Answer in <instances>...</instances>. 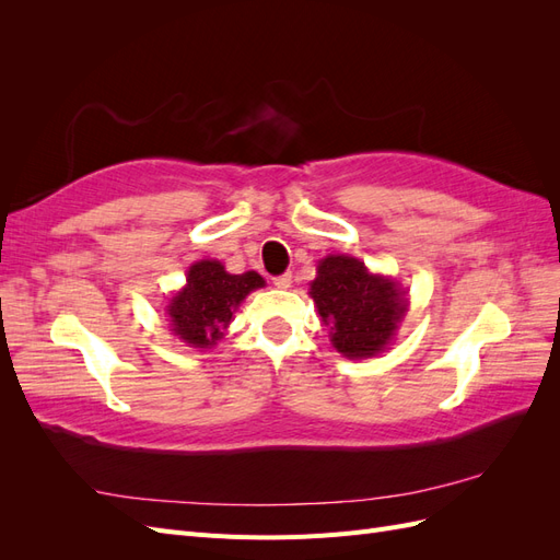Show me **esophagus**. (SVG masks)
<instances>
[{"label": "esophagus", "instance_id": "1", "mask_svg": "<svg viewBox=\"0 0 560 560\" xmlns=\"http://www.w3.org/2000/svg\"><path fill=\"white\" fill-rule=\"evenodd\" d=\"M273 284L278 290H287V287H292V273H282L278 278H273Z\"/></svg>", "mask_w": 560, "mask_h": 560}]
</instances>
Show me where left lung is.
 Listing matches in <instances>:
<instances>
[{"label": "left lung", "mask_w": 560, "mask_h": 560, "mask_svg": "<svg viewBox=\"0 0 560 560\" xmlns=\"http://www.w3.org/2000/svg\"><path fill=\"white\" fill-rule=\"evenodd\" d=\"M308 294L329 327L334 348L350 360L383 352L409 311L397 280L371 273L348 254H329L317 264Z\"/></svg>", "instance_id": "8db88e82"}]
</instances>
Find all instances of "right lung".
Instances as JSON below:
<instances>
[{"label":"right lung","mask_w":560,"mask_h":560,"mask_svg":"<svg viewBox=\"0 0 560 560\" xmlns=\"http://www.w3.org/2000/svg\"><path fill=\"white\" fill-rule=\"evenodd\" d=\"M264 284L254 270L233 276L217 259L196 261L186 273V284L165 306L171 331L191 348H212L224 336L243 299Z\"/></svg>","instance_id":"add662e5"}]
</instances>
